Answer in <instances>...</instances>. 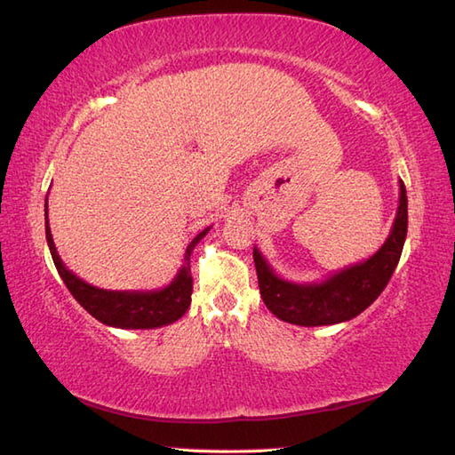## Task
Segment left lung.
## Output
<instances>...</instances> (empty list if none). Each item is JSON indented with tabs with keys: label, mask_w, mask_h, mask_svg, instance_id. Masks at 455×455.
<instances>
[{
	"label": "left lung",
	"mask_w": 455,
	"mask_h": 455,
	"mask_svg": "<svg viewBox=\"0 0 455 455\" xmlns=\"http://www.w3.org/2000/svg\"><path fill=\"white\" fill-rule=\"evenodd\" d=\"M399 207L391 233L373 256L360 264L334 272L323 282L297 283L279 277L254 246V264L259 293L279 321L299 326H324L346 323L365 311L381 291L399 264L407 238V189L399 181Z\"/></svg>",
	"instance_id": "obj_1"
}]
</instances>
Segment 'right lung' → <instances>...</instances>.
I'll return each mask as SVG.
<instances>
[{"label": "right lung", "instance_id": "1", "mask_svg": "<svg viewBox=\"0 0 455 455\" xmlns=\"http://www.w3.org/2000/svg\"><path fill=\"white\" fill-rule=\"evenodd\" d=\"M44 215L46 243L48 248H51L58 274H60L68 291L74 295L76 301H78L93 318H98L100 323L115 328H142L144 331V328H158L172 324L186 315L193 291L189 258L193 248H196L199 240L209 233V228L203 230V233H199L188 244L186 254H183V266L180 267L176 277L172 279L170 285L154 289V291H109V289H100L85 283L84 279L72 274L70 269L64 266L60 256L56 252L51 227H48V203Z\"/></svg>", "mask_w": 455, "mask_h": 455}]
</instances>
